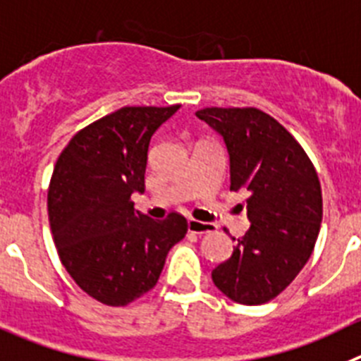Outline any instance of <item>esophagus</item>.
Wrapping results in <instances>:
<instances>
[{"label":"esophagus","mask_w":361,"mask_h":361,"mask_svg":"<svg viewBox=\"0 0 361 361\" xmlns=\"http://www.w3.org/2000/svg\"><path fill=\"white\" fill-rule=\"evenodd\" d=\"M217 226L212 225V223H203V221H196V219H188V232L190 233H209V232H216Z\"/></svg>","instance_id":"1"}]
</instances>
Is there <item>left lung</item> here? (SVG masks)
<instances>
[{"instance_id":"left-lung-1","label":"left lung","mask_w":361,"mask_h":361,"mask_svg":"<svg viewBox=\"0 0 361 361\" xmlns=\"http://www.w3.org/2000/svg\"><path fill=\"white\" fill-rule=\"evenodd\" d=\"M196 116L225 140L230 190L248 196V232L237 239L232 257L212 269V281L233 302L264 304L311 257L322 223L317 171L300 144L261 109L204 108Z\"/></svg>"}]
</instances>
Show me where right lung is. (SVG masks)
<instances>
[{
  "label": "right lung",
  "mask_w": 361,
  "mask_h": 361,
  "mask_svg": "<svg viewBox=\"0 0 361 361\" xmlns=\"http://www.w3.org/2000/svg\"><path fill=\"white\" fill-rule=\"evenodd\" d=\"M180 109L128 106L80 129L57 158L48 219L59 259L84 293L128 306L157 286L169 250L187 233L171 212L154 221L136 212L145 190L151 136Z\"/></svg>",
  "instance_id": "add662e5"
}]
</instances>
